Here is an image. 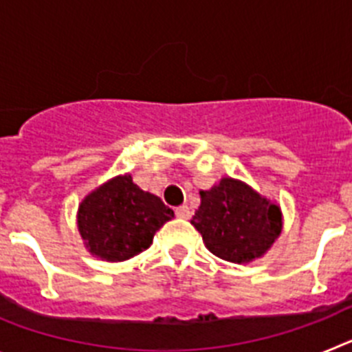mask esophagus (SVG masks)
I'll list each match as a JSON object with an SVG mask.
<instances>
[{"mask_svg":"<svg viewBox=\"0 0 352 352\" xmlns=\"http://www.w3.org/2000/svg\"><path fill=\"white\" fill-rule=\"evenodd\" d=\"M176 214H178L179 219H190V208L183 204V206L176 208Z\"/></svg>","mask_w":352,"mask_h":352,"instance_id":"34e87169","label":"esophagus"}]
</instances>
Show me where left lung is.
<instances>
[{
  "instance_id": "1",
  "label": "left lung",
  "mask_w": 352,
  "mask_h": 352,
  "mask_svg": "<svg viewBox=\"0 0 352 352\" xmlns=\"http://www.w3.org/2000/svg\"><path fill=\"white\" fill-rule=\"evenodd\" d=\"M190 223L213 256L234 264L261 259L284 227L280 206L241 179L222 178L201 190Z\"/></svg>"
}]
</instances>
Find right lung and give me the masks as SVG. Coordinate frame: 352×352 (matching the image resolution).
Listing matches in <instances>:
<instances>
[{
	"mask_svg": "<svg viewBox=\"0 0 352 352\" xmlns=\"http://www.w3.org/2000/svg\"><path fill=\"white\" fill-rule=\"evenodd\" d=\"M174 219L158 195L141 190L129 173L96 186L80 201L77 229L91 256L121 263L153 243L155 232Z\"/></svg>",
	"mask_w": 352,
	"mask_h": 352,
	"instance_id": "1",
	"label": "right lung"
}]
</instances>
